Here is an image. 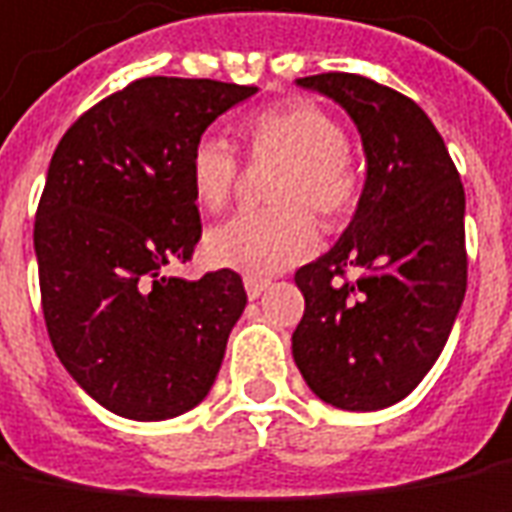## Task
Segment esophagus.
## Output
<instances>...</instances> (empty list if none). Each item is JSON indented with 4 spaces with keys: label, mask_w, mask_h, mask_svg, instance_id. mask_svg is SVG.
Segmentation results:
<instances>
[{
    "label": "esophagus",
    "mask_w": 512,
    "mask_h": 512,
    "mask_svg": "<svg viewBox=\"0 0 512 512\" xmlns=\"http://www.w3.org/2000/svg\"><path fill=\"white\" fill-rule=\"evenodd\" d=\"M245 290H248V298H259L267 290V281L256 279V276H245Z\"/></svg>",
    "instance_id": "obj_1"
}]
</instances>
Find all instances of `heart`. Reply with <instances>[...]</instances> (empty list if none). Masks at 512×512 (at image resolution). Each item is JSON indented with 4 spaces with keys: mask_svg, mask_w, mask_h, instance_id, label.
<instances>
[{
    "mask_svg": "<svg viewBox=\"0 0 512 512\" xmlns=\"http://www.w3.org/2000/svg\"><path fill=\"white\" fill-rule=\"evenodd\" d=\"M253 163H279L270 185L276 208L242 211L205 236V256L248 276H273L310 259L321 228L310 208L341 225L363 200V168L346 149L344 126L310 98H284L242 118ZM239 154L222 135L205 132L188 152L194 200L208 211L231 202L239 185Z\"/></svg>",
    "mask_w": 512,
    "mask_h": 512,
    "instance_id": "heart-1",
    "label": "heart"
}]
</instances>
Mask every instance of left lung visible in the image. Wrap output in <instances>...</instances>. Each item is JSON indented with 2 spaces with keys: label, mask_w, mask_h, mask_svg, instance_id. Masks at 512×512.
Instances as JSON below:
<instances>
[{
  "label": "left lung",
  "mask_w": 512,
  "mask_h": 512,
  "mask_svg": "<svg viewBox=\"0 0 512 512\" xmlns=\"http://www.w3.org/2000/svg\"><path fill=\"white\" fill-rule=\"evenodd\" d=\"M298 84L349 112L369 171L338 245L296 270L304 315L293 358L324 403L377 411L414 392L451 335L468 287L465 188L442 135L403 92L355 72Z\"/></svg>",
  "instance_id": "8db88e82"
}]
</instances>
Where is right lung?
<instances>
[{
    "instance_id": "obj_1",
    "label": "right lung",
    "mask_w": 512,
    "mask_h": 512,
    "mask_svg": "<svg viewBox=\"0 0 512 512\" xmlns=\"http://www.w3.org/2000/svg\"><path fill=\"white\" fill-rule=\"evenodd\" d=\"M256 87L137 78L61 137L33 242L50 344L75 383L129 420H168L214 386L248 304L228 267L166 276L202 236L191 143Z\"/></svg>"
}]
</instances>
